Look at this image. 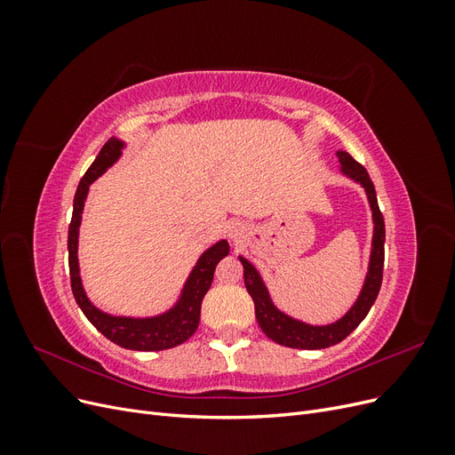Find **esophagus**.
Listing matches in <instances>:
<instances>
[{
    "label": "esophagus",
    "instance_id": "34e87169",
    "mask_svg": "<svg viewBox=\"0 0 455 455\" xmlns=\"http://www.w3.org/2000/svg\"><path fill=\"white\" fill-rule=\"evenodd\" d=\"M229 237H231V241H241V237H243V228L239 226V224H235V226H231L229 228Z\"/></svg>",
    "mask_w": 455,
    "mask_h": 455
}]
</instances>
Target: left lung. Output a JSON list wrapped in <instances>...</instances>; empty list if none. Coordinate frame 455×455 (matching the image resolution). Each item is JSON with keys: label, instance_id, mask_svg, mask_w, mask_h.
<instances>
[{"label": "left lung", "instance_id": "obj_1", "mask_svg": "<svg viewBox=\"0 0 455 455\" xmlns=\"http://www.w3.org/2000/svg\"><path fill=\"white\" fill-rule=\"evenodd\" d=\"M336 156L339 161V172L364 189L368 204H370V212H371V224H374V229H371V246H370L366 277L359 296H356V299L346 311V315H341L338 321L328 323V324H311L306 321L294 319V316H291L275 306V301L271 299V294L267 291L264 279H261L259 271L251 264L249 259L239 256L243 264V273H244V286L254 301L256 321L269 339L284 347L326 349L330 346H336V343L346 339L353 330L364 321L370 307L374 306L379 286H381L385 224L378 206L374 184H371L370 176L363 164L356 163L347 151L338 149Z\"/></svg>", "mask_w": 455, "mask_h": 455}]
</instances>
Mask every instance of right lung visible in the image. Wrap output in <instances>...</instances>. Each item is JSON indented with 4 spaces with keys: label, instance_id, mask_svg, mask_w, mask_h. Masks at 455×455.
Here are the masks:
<instances>
[{
    "label": "right lung",
    "instance_id": "right-lung-1",
    "mask_svg": "<svg viewBox=\"0 0 455 455\" xmlns=\"http://www.w3.org/2000/svg\"><path fill=\"white\" fill-rule=\"evenodd\" d=\"M127 148V142H123L116 136L109 139L100 154L96 156L94 163L81 178L77 186L76 197H74V212L72 222L68 228V259H70V281H72V292L77 301L79 309L91 321V324L104 334L109 341L117 343V346L132 349V351H163L180 346L186 339L194 336L199 326L201 316V301L209 291L214 269L218 261L229 254V244L226 239L216 241L212 246L206 249L199 259L196 261L194 269L189 271L188 279L182 286L180 294H178L174 304L163 313L151 315V316H125V315H109L102 309L96 307L89 299L84 283H81L79 275V259H77V244H79V226H81V214L85 209V201L89 196L91 184L100 178L109 167L121 159L123 149Z\"/></svg>",
    "mask_w": 455,
    "mask_h": 455
}]
</instances>
